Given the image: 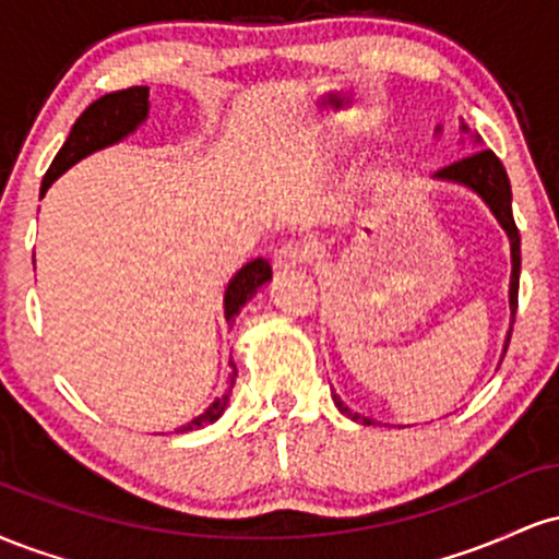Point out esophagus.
Masks as SVG:
<instances>
[{
    "instance_id": "esophagus-1",
    "label": "esophagus",
    "mask_w": 559,
    "mask_h": 559,
    "mask_svg": "<svg viewBox=\"0 0 559 559\" xmlns=\"http://www.w3.org/2000/svg\"><path fill=\"white\" fill-rule=\"evenodd\" d=\"M305 260H307V247H301V243H284V247L273 254V267L275 273H288L305 265Z\"/></svg>"
}]
</instances>
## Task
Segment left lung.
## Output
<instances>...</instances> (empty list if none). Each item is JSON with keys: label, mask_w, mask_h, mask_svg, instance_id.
Listing matches in <instances>:
<instances>
[{"label": "left lung", "mask_w": 559, "mask_h": 559, "mask_svg": "<svg viewBox=\"0 0 559 559\" xmlns=\"http://www.w3.org/2000/svg\"><path fill=\"white\" fill-rule=\"evenodd\" d=\"M436 133H441V126L436 128ZM460 133H463V136H471L476 146L484 144L478 133L473 131L467 123H460ZM433 181L457 183V186H465V189H471L473 194L484 199L486 207L491 210V215L497 217V223L502 226L507 239H510V254H512L510 318L515 320L518 284H521V234H518L515 217H512V191H510V178H507L504 165L499 163V157L493 155L491 150H476V152H471V155H465L463 159H457V163L447 165V168L433 173ZM512 320H510V331H512ZM510 331H507V338H504V352H507V344H510ZM504 352H502V357H504ZM331 396H333V404L338 407V413L346 415L349 420L362 423V426H370V423H373L370 418H365V415L346 407L336 391H333Z\"/></svg>", "instance_id": "left-lung-1"}]
</instances>
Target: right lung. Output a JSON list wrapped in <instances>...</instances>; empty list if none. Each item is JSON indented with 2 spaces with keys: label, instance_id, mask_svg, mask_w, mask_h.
<instances>
[{
  "label": "right lung",
  "instance_id": "1",
  "mask_svg": "<svg viewBox=\"0 0 559 559\" xmlns=\"http://www.w3.org/2000/svg\"><path fill=\"white\" fill-rule=\"evenodd\" d=\"M146 118H150V86H131V88H123V92L105 94L96 102H92V105L81 112V118L75 120L73 128H70L66 144H62V150L57 152L52 165H49L47 176H44L41 181V197L47 194L49 186H52L62 173L73 168L75 163H81L83 157L94 155V152L107 150V146L128 139ZM271 278H273V271L265 260L247 262V265H243L241 271L228 281L226 294H223V316H226V323H234V318L239 316L241 307L247 305V301L258 294V288L265 286ZM236 376H239V370H236L234 360H230L226 391H223V394L217 396V400L210 404L202 415H197L194 420H189L186 426L176 428V431L186 433V431H199V428L204 426H213V423L228 409L230 389H234Z\"/></svg>",
  "mask_w": 559,
  "mask_h": 559
}]
</instances>
